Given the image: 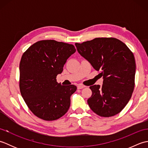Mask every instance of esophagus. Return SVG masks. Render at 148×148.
Masks as SVG:
<instances>
[{"instance_id":"obj_1","label":"esophagus","mask_w":148,"mask_h":148,"mask_svg":"<svg viewBox=\"0 0 148 148\" xmlns=\"http://www.w3.org/2000/svg\"><path fill=\"white\" fill-rule=\"evenodd\" d=\"M85 87V86L83 85V84H78L77 85V89H82L83 88Z\"/></svg>"}]
</instances>
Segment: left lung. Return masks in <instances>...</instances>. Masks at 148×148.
I'll return each mask as SVG.
<instances>
[{
  "label": "left lung",
  "instance_id": "obj_1",
  "mask_svg": "<svg viewBox=\"0 0 148 148\" xmlns=\"http://www.w3.org/2000/svg\"><path fill=\"white\" fill-rule=\"evenodd\" d=\"M75 45L103 78L101 86H90L92 94L87 102L90 109L101 117L118 114L134 92L136 65L133 53L114 37H98Z\"/></svg>",
  "mask_w": 148,
  "mask_h": 148
}]
</instances>
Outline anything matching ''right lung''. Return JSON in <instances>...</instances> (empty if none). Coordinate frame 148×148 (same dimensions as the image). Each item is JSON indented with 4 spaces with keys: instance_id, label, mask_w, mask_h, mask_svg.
Segmentation results:
<instances>
[{
    "instance_id": "obj_1",
    "label": "right lung",
    "mask_w": 148,
    "mask_h": 148,
    "mask_svg": "<svg viewBox=\"0 0 148 148\" xmlns=\"http://www.w3.org/2000/svg\"><path fill=\"white\" fill-rule=\"evenodd\" d=\"M76 52L72 45L42 40L30 46L21 56L19 86L21 95L33 114L45 121L64 116L69 109L71 96L77 87L61 85L56 76L67 60Z\"/></svg>"
}]
</instances>
